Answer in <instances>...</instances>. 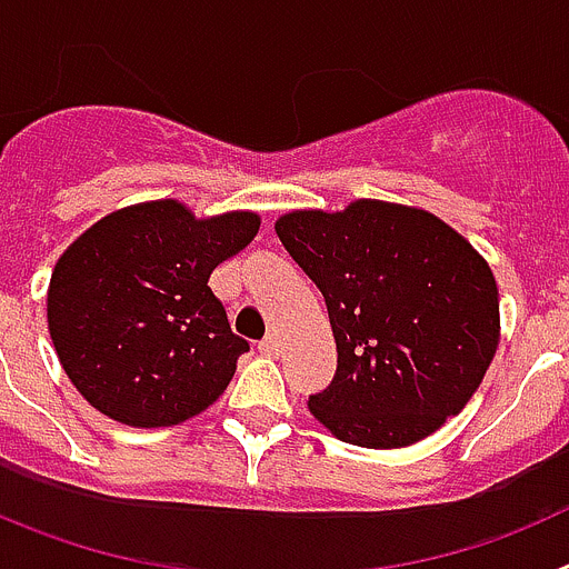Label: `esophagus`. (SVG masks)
<instances>
[{
    "label": "esophagus",
    "mask_w": 569,
    "mask_h": 569,
    "mask_svg": "<svg viewBox=\"0 0 569 569\" xmlns=\"http://www.w3.org/2000/svg\"><path fill=\"white\" fill-rule=\"evenodd\" d=\"M259 353L261 356H270V359H273V356H279L281 353V339H279V336H264V339L259 341Z\"/></svg>",
    "instance_id": "34e87169"
}]
</instances>
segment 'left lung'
<instances>
[{"label": "left lung", "instance_id": "left-lung-1", "mask_svg": "<svg viewBox=\"0 0 569 569\" xmlns=\"http://www.w3.org/2000/svg\"><path fill=\"white\" fill-rule=\"evenodd\" d=\"M276 233L328 305L339 365L308 405L336 439L407 447L459 413L499 347V288L465 236L379 199L293 210Z\"/></svg>", "mask_w": 569, "mask_h": 569}]
</instances>
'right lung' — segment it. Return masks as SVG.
Listing matches in <instances>:
<instances>
[{"label": "right lung", "mask_w": 569, "mask_h": 569, "mask_svg": "<svg viewBox=\"0 0 569 569\" xmlns=\"http://www.w3.org/2000/svg\"><path fill=\"white\" fill-rule=\"evenodd\" d=\"M256 233L248 210L196 219L159 199L104 216L64 250L50 276L48 330L99 413L170 427L224 393L250 345L230 330L208 279Z\"/></svg>", "instance_id": "right-lung-1"}]
</instances>
